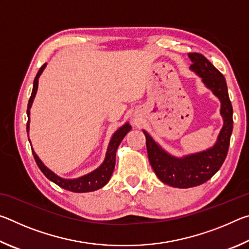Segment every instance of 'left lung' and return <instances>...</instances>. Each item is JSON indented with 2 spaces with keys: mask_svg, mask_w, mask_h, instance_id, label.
<instances>
[{
  "mask_svg": "<svg viewBox=\"0 0 249 249\" xmlns=\"http://www.w3.org/2000/svg\"><path fill=\"white\" fill-rule=\"evenodd\" d=\"M189 58L192 61L190 69L202 78L205 87L221 101V115L224 124L216 142L209 149L178 158L163 150L148 133L142 130L146 136L149 162L156 176L163 183L181 189L196 187L216 174L226 158L233 130V107L224 75L203 54L191 53Z\"/></svg>",
  "mask_w": 249,
  "mask_h": 249,
  "instance_id": "obj_1",
  "label": "left lung"
}]
</instances>
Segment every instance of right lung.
Instances as JSON below:
<instances>
[{"label": "right lung", "instance_id": "right-lung-1", "mask_svg": "<svg viewBox=\"0 0 249 249\" xmlns=\"http://www.w3.org/2000/svg\"><path fill=\"white\" fill-rule=\"evenodd\" d=\"M46 68V64L40 67V69L37 72L35 80H34V86H33V91H32V95L29 98L28 101V105H27V116H28V121H27V134L29 130V113H31V107L33 104L34 98L37 93V89H38V79L40 77L41 72H43L44 69ZM130 125L128 123H126L125 125L122 126L121 128H119L113 135L111 141H109V144L107 147V155H105V159L102 165H101L99 168H96L94 171L90 172L86 176L80 177V178L77 179H64L60 178V177L57 176L56 174L48 169L41 160L38 158V156L36 155L35 151H33L34 158H35V161L37 163V166L39 167V169L41 172L47 177V178L53 181V183H56L59 185L60 188H64L68 191H72V192H77V193H82V192H91V191H95L98 189H101L104 187L105 184L108 182L109 178L114 171V167H115V159H116V150L117 147L120 146L121 142L123 141V138L125 137V135L127 134L130 130ZM29 141V138H28Z\"/></svg>", "mask_w": 249, "mask_h": 249}]
</instances>
